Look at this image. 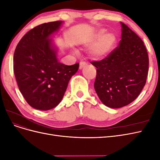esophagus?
Returning a JSON list of instances; mask_svg holds the SVG:
<instances>
[{
	"mask_svg": "<svg viewBox=\"0 0 160 160\" xmlns=\"http://www.w3.org/2000/svg\"><path fill=\"white\" fill-rule=\"evenodd\" d=\"M86 65H87V64H86L85 62H81L80 64H79V69H83V67H85Z\"/></svg>",
	"mask_w": 160,
	"mask_h": 160,
	"instance_id": "obj_1",
	"label": "esophagus"
}]
</instances>
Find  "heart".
Masks as SVG:
<instances>
[{
	"label": "heart",
	"mask_w": 160,
	"mask_h": 160,
	"mask_svg": "<svg viewBox=\"0 0 160 160\" xmlns=\"http://www.w3.org/2000/svg\"><path fill=\"white\" fill-rule=\"evenodd\" d=\"M116 42L117 37L113 33H107V30L101 28L84 42V46L92 47L90 50L91 57L94 59L101 60L109 54Z\"/></svg>",
	"instance_id": "obj_1"
}]
</instances>
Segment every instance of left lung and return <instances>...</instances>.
<instances>
[{"label": "left lung", "mask_w": 160, "mask_h": 160, "mask_svg": "<svg viewBox=\"0 0 160 160\" xmlns=\"http://www.w3.org/2000/svg\"><path fill=\"white\" fill-rule=\"evenodd\" d=\"M120 45L105 59L93 61L97 68L94 88L105 105L117 109L136 99L146 85L149 58L144 43L124 23Z\"/></svg>", "instance_id": "left-lung-1"}]
</instances>
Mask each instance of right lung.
I'll return each instance as SVG.
<instances>
[{
    "label": "right lung",
    "instance_id": "right-lung-1",
    "mask_svg": "<svg viewBox=\"0 0 160 160\" xmlns=\"http://www.w3.org/2000/svg\"><path fill=\"white\" fill-rule=\"evenodd\" d=\"M64 22L44 23L28 31L14 53V72L18 89L32 108L47 111L61 101L71 77L79 65H66L58 59L52 37Z\"/></svg>",
    "mask_w": 160,
    "mask_h": 160
}]
</instances>
